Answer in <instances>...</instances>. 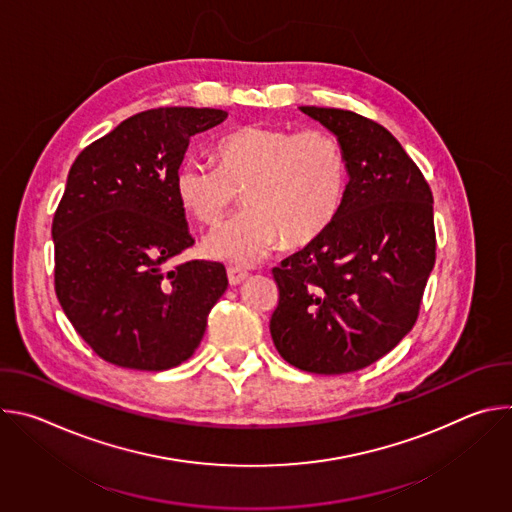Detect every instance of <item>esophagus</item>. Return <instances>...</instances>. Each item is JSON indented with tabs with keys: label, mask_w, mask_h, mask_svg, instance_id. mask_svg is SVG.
Segmentation results:
<instances>
[{
	"label": "esophagus",
	"mask_w": 512,
	"mask_h": 512,
	"mask_svg": "<svg viewBox=\"0 0 512 512\" xmlns=\"http://www.w3.org/2000/svg\"><path fill=\"white\" fill-rule=\"evenodd\" d=\"M227 275H229V283L231 285H239L241 281H245L247 279V271L245 269H239V267H229L227 269Z\"/></svg>",
	"instance_id": "esophagus-1"
}]
</instances>
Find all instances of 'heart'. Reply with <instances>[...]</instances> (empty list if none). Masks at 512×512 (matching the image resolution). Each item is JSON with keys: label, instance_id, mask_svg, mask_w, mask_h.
Returning a JSON list of instances; mask_svg holds the SVG:
<instances>
[{"label": "heart", "instance_id": "b5f03b06", "mask_svg": "<svg viewBox=\"0 0 512 512\" xmlns=\"http://www.w3.org/2000/svg\"><path fill=\"white\" fill-rule=\"evenodd\" d=\"M212 156L216 168L188 158L174 174L178 202L206 227L221 223L241 190L245 208L202 245L210 259L249 265L281 241L310 245L344 206L348 160L328 129L243 125L218 139Z\"/></svg>", "mask_w": 512, "mask_h": 512}]
</instances>
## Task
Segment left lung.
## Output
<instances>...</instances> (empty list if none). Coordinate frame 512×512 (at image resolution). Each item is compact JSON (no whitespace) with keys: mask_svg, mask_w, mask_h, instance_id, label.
Returning a JSON list of instances; mask_svg holds the SVG:
<instances>
[{"mask_svg":"<svg viewBox=\"0 0 512 512\" xmlns=\"http://www.w3.org/2000/svg\"><path fill=\"white\" fill-rule=\"evenodd\" d=\"M300 109L342 141L348 192L332 227L273 267L269 330L300 371L344 375L393 350L417 320L435 263L433 196L383 125L344 109Z\"/></svg>","mask_w":512,"mask_h":512,"instance_id":"obj_1","label":"left lung"}]
</instances>
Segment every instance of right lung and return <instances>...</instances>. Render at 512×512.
<instances>
[{"label":"right lung","instance_id":"obj_1","mask_svg":"<svg viewBox=\"0 0 512 512\" xmlns=\"http://www.w3.org/2000/svg\"><path fill=\"white\" fill-rule=\"evenodd\" d=\"M223 109L141 111L77 156L54 212V289L79 336L107 362L168 371L198 348L229 285L223 263L164 265L194 245L174 190L190 137Z\"/></svg>","mask_w":512,"mask_h":512}]
</instances>
